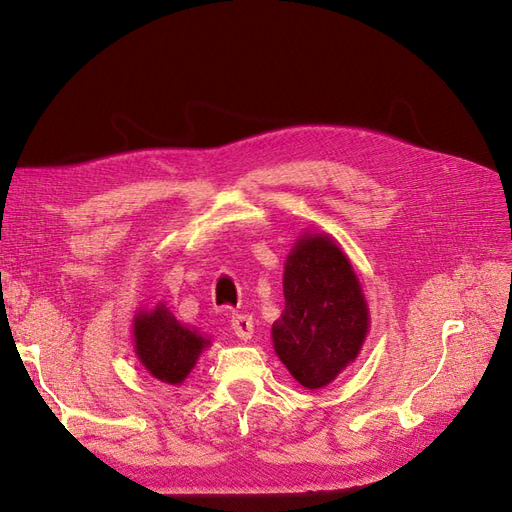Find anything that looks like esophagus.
Here are the masks:
<instances>
[{
	"instance_id": "1",
	"label": "esophagus",
	"mask_w": 512,
	"mask_h": 512,
	"mask_svg": "<svg viewBox=\"0 0 512 512\" xmlns=\"http://www.w3.org/2000/svg\"><path fill=\"white\" fill-rule=\"evenodd\" d=\"M230 327H232V333L240 339H251L253 335V318L249 314H232V320H230Z\"/></svg>"
}]
</instances>
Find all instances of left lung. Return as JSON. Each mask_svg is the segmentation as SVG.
<instances>
[{
    "mask_svg": "<svg viewBox=\"0 0 512 512\" xmlns=\"http://www.w3.org/2000/svg\"><path fill=\"white\" fill-rule=\"evenodd\" d=\"M285 312L272 327L274 350L295 380L323 388L358 354L369 312L348 257L327 236L301 238L285 266Z\"/></svg>",
    "mask_w": 512,
    "mask_h": 512,
    "instance_id": "obj_1",
    "label": "left lung"
}]
</instances>
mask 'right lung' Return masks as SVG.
<instances>
[{"mask_svg":"<svg viewBox=\"0 0 512 512\" xmlns=\"http://www.w3.org/2000/svg\"><path fill=\"white\" fill-rule=\"evenodd\" d=\"M135 344L143 367L166 384H181L208 346L202 335L181 327L162 306L135 318Z\"/></svg>","mask_w":512,"mask_h":512,"instance_id":"right-lung-1","label":"right lung"}]
</instances>
